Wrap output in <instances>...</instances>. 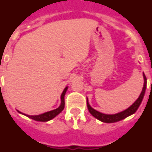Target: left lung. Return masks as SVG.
I'll return each instance as SVG.
<instances>
[{"label": "left lung", "instance_id": "obj_1", "mask_svg": "<svg viewBox=\"0 0 152 152\" xmlns=\"http://www.w3.org/2000/svg\"><path fill=\"white\" fill-rule=\"evenodd\" d=\"M143 77L144 80H145V83H144V86L143 89H142V91H141V94L139 96V97L137 98V100L134 103L131 107L127 108V109L124 110V111L120 112V113H115V114H105V113H100V112L94 110V108H92L90 107V105L88 103L87 100V107L90 113H91L92 115L94 116V117H96V119H98L99 121L102 122H104V123H114V122H117L121 121V120L124 119L128 116L131 115L134 113L135 112L137 111V110L138 109L139 106L141 105L142 100H143L144 96H145V90H146V86H147V78L145 76V73L143 72Z\"/></svg>", "mask_w": 152, "mask_h": 152}]
</instances>
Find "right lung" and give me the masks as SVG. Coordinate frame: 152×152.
<instances>
[{
  "label": "right lung",
  "mask_w": 152,
  "mask_h": 152,
  "mask_svg": "<svg viewBox=\"0 0 152 152\" xmlns=\"http://www.w3.org/2000/svg\"><path fill=\"white\" fill-rule=\"evenodd\" d=\"M67 89H68V87L66 86V87L64 89V90H63V92H62V95H61V104L60 106L57 108V109H55L53 110H51V111L45 112V113L39 114V115H27V114H25V113H21V112L18 111H18L20 113H22V114H24V115L27 116V117L31 118V119L35 120V121H42V122L48 121L52 120V118H54L55 117H56L58 113H60L63 110V109H64L65 107L64 96L66 91H67Z\"/></svg>",
  "instance_id": "right-lung-1"
}]
</instances>
